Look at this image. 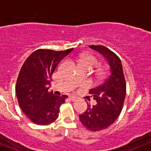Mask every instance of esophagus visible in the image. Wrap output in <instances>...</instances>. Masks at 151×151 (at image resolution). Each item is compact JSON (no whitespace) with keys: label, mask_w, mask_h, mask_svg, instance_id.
<instances>
[{"label":"esophagus","mask_w":151,"mask_h":151,"mask_svg":"<svg viewBox=\"0 0 151 151\" xmlns=\"http://www.w3.org/2000/svg\"><path fill=\"white\" fill-rule=\"evenodd\" d=\"M69 99L71 101H75L76 100H77V97H74V96H69Z\"/></svg>","instance_id":"1"}]
</instances>
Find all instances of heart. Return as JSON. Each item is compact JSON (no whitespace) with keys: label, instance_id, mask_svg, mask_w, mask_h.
Segmentation results:
<instances>
[{"label":"heart","instance_id":"1","mask_svg":"<svg viewBox=\"0 0 151 151\" xmlns=\"http://www.w3.org/2000/svg\"><path fill=\"white\" fill-rule=\"evenodd\" d=\"M97 59L92 55L87 54L82 57L81 60V65H85L92 68L93 67L97 65Z\"/></svg>","mask_w":151,"mask_h":151}]
</instances>
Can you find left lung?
<instances>
[{
    "label": "left lung",
    "mask_w": 151,
    "mask_h": 151,
    "mask_svg": "<svg viewBox=\"0 0 151 151\" xmlns=\"http://www.w3.org/2000/svg\"><path fill=\"white\" fill-rule=\"evenodd\" d=\"M106 59L110 73L99 86L90 90L89 93L97 104H87L86 111L79 115L83 127L91 131H99L111 126L121 114L126 95L125 81L121 59L110 49L103 45H91Z\"/></svg>",
    "instance_id": "obj_1"
}]
</instances>
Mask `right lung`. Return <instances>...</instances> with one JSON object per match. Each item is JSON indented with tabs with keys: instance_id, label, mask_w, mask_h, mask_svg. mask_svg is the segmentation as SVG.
<instances>
[{
	"instance_id": "obj_1",
	"label": "right lung",
	"mask_w": 151,
	"mask_h": 151,
	"mask_svg": "<svg viewBox=\"0 0 151 151\" xmlns=\"http://www.w3.org/2000/svg\"><path fill=\"white\" fill-rule=\"evenodd\" d=\"M73 50L39 49L21 67L15 87L17 101L23 112L36 124H50L58 117L60 105L68 96L54 95L48 91V86L58 64Z\"/></svg>"
}]
</instances>
